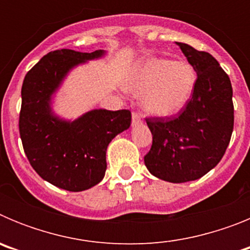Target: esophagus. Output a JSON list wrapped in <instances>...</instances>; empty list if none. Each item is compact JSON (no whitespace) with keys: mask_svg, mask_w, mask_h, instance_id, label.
<instances>
[{"mask_svg":"<svg viewBox=\"0 0 250 250\" xmlns=\"http://www.w3.org/2000/svg\"><path fill=\"white\" fill-rule=\"evenodd\" d=\"M140 123H141L140 115H139L138 112H132V116H131L132 126H136V125H139V124H140Z\"/></svg>","mask_w":250,"mask_h":250,"instance_id":"obj_1","label":"esophagus"}]
</instances>
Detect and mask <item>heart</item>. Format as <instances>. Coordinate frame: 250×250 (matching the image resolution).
<instances>
[{"instance_id": "1", "label": "heart", "mask_w": 250, "mask_h": 250, "mask_svg": "<svg viewBox=\"0 0 250 250\" xmlns=\"http://www.w3.org/2000/svg\"><path fill=\"white\" fill-rule=\"evenodd\" d=\"M198 72L189 62L151 57L134 70L127 90L143 98L147 114L170 118L182 112L193 99Z\"/></svg>"}]
</instances>
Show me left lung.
Masks as SVG:
<instances>
[{
	"instance_id": "left-lung-1",
	"label": "left lung",
	"mask_w": 250,
	"mask_h": 250,
	"mask_svg": "<svg viewBox=\"0 0 250 250\" xmlns=\"http://www.w3.org/2000/svg\"><path fill=\"white\" fill-rule=\"evenodd\" d=\"M198 72L193 99L174 118L146 119L152 145L147 170L169 183L202 178L222 160L234 126L233 89L219 62L204 51L176 42Z\"/></svg>"
}]
</instances>
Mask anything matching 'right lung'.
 Segmentation results:
<instances>
[{
    "instance_id": "add662e5",
    "label": "right lung",
    "mask_w": 250,
    "mask_h": 250,
    "mask_svg": "<svg viewBox=\"0 0 250 250\" xmlns=\"http://www.w3.org/2000/svg\"><path fill=\"white\" fill-rule=\"evenodd\" d=\"M94 52L52 51L26 74L21 90L20 136L31 167L43 180L68 191H83L101 182L106 150L131 124L129 110L95 109L75 120L52 110L55 94L76 66L105 56Z\"/></svg>"
}]
</instances>
